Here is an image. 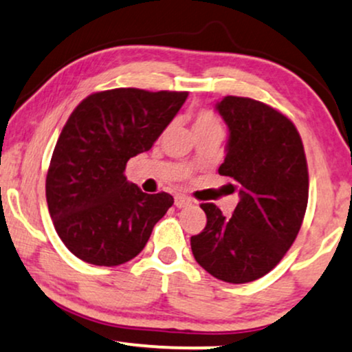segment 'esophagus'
<instances>
[{
  "label": "esophagus",
  "instance_id": "34e87169",
  "mask_svg": "<svg viewBox=\"0 0 352 352\" xmlns=\"http://www.w3.org/2000/svg\"><path fill=\"white\" fill-rule=\"evenodd\" d=\"M173 204H175L177 208H185V206H190L191 199L188 197H185V195H177L175 199H173Z\"/></svg>",
  "mask_w": 352,
  "mask_h": 352
}]
</instances>
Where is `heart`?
Segmentation results:
<instances>
[{
	"label": "heart",
	"instance_id": "obj_1",
	"mask_svg": "<svg viewBox=\"0 0 352 352\" xmlns=\"http://www.w3.org/2000/svg\"><path fill=\"white\" fill-rule=\"evenodd\" d=\"M193 133L197 131H221L219 120L214 113L208 112V110H201V112L195 113L193 117Z\"/></svg>",
	"mask_w": 352,
	"mask_h": 352
}]
</instances>
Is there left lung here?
<instances>
[{
    "label": "left lung",
    "mask_w": 352,
    "mask_h": 352,
    "mask_svg": "<svg viewBox=\"0 0 352 352\" xmlns=\"http://www.w3.org/2000/svg\"><path fill=\"white\" fill-rule=\"evenodd\" d=\"M216 110L229 128L219 173L237 182L240 201L230 217L216 204H201L206 228L190 243L209 274L243 284L270 273L294 243L309 199V172L299 131L273 107L228 96Z\"/></svg>",
    "instance_id": "obj_1"
}]
</instances>
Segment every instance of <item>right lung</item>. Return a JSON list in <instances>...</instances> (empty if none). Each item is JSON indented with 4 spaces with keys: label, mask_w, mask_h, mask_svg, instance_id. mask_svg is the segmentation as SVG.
Segmentation results:
<instances>
[{
    "label": "right lung",
    "mask_w": 352,
    "mask_h": 352,
    "mask_svg": "<svg viewBox=\"0 0 352 352\" xmlns=\"http://www.w3.org/2000/svg\"><path fill=\"white\" fill-rule=\"evenodd\" d=\"M188 92L120 87L86 97L58 138L47 203L66 248L86 263L117 266L143 250L172 195H148L124 167L153 148Z\"/></svg>",
    "instance_id": "add662e5"
}]
</instances>
